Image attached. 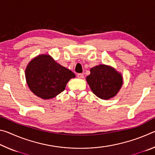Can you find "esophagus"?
Instances as JSON below:
<instances>
[{
    "label": "esophagus",
    "instance_id": "obj_1",
    "mask_svg": "<svg viewBox=\"0 0 155 155\" xmlns=\"http://www.w3.org/2000/svg\"><path fill=\"white\" fill-rule=\"evenodd\" d=\"M77 77L79 78H84V75L83 74H81V73H79V74H77Z\"/></svg>",
    "mask_w": 155,
    "mask_h": 155
}]
</instances>
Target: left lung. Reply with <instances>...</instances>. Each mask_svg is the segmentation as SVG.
<instances>
[{
  "label": "left lung",
  "instance_id": "obj_1",
  "mask_svg": "<svg viewBox=\"0 0 155 155\" xmlns=\"http://www.w3.org/2000/svg\"><path fill=\"white\" fill-rule=\"evenodd\" d=\"M86 80L93 93L104 100L116 95L122 85V75L106 65H99L91 68L90 74Z\"/></svg>",
  "mask_w": 155,
  "mask_h": 155
}]
</instances>
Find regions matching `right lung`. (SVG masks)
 Listing matches in <instances>:
<instances>
[{
  "mask_svg": "<svg viewBox=\"0 0 155 155\" xmlns=\"http://www.w3.org/2000/svg\"><path fill=\"white\" fill-rule=\"evenodd\" d=\"M27 85L33 93L42 99H51L64 91L75 74L48 54L33 59L25 70Z\"/></svg>",
  "mask_w": 155,
  "mask_h": 155,
  "instance_id": "add662e5",
  "label": "right lung"
}]
</instances>
